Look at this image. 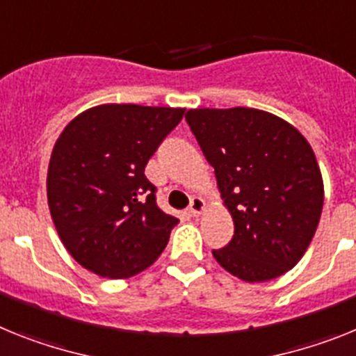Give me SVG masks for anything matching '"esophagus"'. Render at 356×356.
I'll list each match as a JSON object with an SVG mask.
<instances>
[{"instance_id":"obj_1","label":"esophagus","mask_w":356,"mask_h":356,"mask_svg":"<svg viewBox=\"0 0 356 356\" xmlns=\"http://www.w3.org/2000/svg\"><path fill=\"white\" fill-rule=\"evenodd\" d=\"M204 208H206L204 200L200 197H193L190 202V208H188V213H190V216H199L204 211Z\"/></svg>"}]
</instances>
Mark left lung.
Returning a JSON list of instances; mask_svg holds the SVG:
<instances>
[{
  "label": "left lung",
  "instance_id": "obj_1",
  "mask_svg": "<svg viewBox=\"0 0 356 356\" xmlns=\"http://www.w3.org/2000/svg\"><path fill=\"white\" fill-rule=\"evenodd\" d=\"M202 148L234 222L231 242L213 256L247 283L280 277L307 252L324 204L310 143L285 120L249 107L190 109Z\"/></svg>",
  "mask_w": 356,
  "mask_h": 356
}]
</instances>
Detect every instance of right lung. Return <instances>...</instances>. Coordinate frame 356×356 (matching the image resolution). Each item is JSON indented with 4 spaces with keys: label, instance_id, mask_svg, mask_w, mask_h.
I'll return each instance as SVG.
<instances>
[{
    "label": "right lung",
    "instance_id": "obj_1",
    "mask_svg": "<svg viewBox=\"0 0 356 356\" xmlns=\"http://www.w3.org/2000/svg\"><path fill=\"white\" fill-rule=\"evenodd\" d=\"M184 109L104 104L71 120L49 157L48 206L73 258L102 277H131L159 258L175 216L157 208L145 166Z\"/></svg>",
    "mask_w": 356,
    "mask_h": 356
}]
</instances>
